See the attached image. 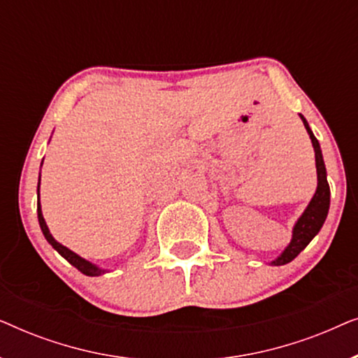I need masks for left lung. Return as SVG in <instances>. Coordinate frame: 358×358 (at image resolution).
<instances>
[{
	"label": "left lung",
	"instance_id": "obj_1",
	"mask_svg": "<svg viewBox=\"0 0 358 358\" xmlns=\"http://www.w3.org/2000/svg\"><path fill=\"white\" fill-rule=\"evenodd\" d=\"M301 117L303 124H305V129L310 135L313 148H315V158H316V173H317V187L316 192L313 195L311 202L308 203V207L305 208V212L301 213V217L298 218V222L293 227V234H292V241L288 246L285 248L280 256H278L275 261H272V266H283V264L292 262L298 254H300L303 249H305L308 244L311 243V239L320 233V229L322 228V224L326 222L327 212H329V202H331V190H329V184H327V178H326V166H324V159H322V153H321V146L320 141L316 140V136L313 135V131L308 125V122L305 117Z\"/></svg>",
	"mask_w": 358,
	"mask_h": 358
}]
</instances>
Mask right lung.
<instances>
[{"label":"right lung","mask_w":358,"mask_h":358,"mask_svg":"<svg viewBox=\"0 0 358 358\" xmlns=\"http://www.w3.org/2000/svg\"><path fill=\"white\" fill-rule=\"evenodd\" d=\"M38 187H41V178H38V185H37V195H38ZM37 217H38V224H41V229L43 233V236L48 243L52 244V248L55 249V251L60 254L62 257H65L68 262L71 264V266H75L78 271L85 273V275H90V277H97V275H102V273H106L107 271L106 268H101L97 267L96 264H92L90 261H86V259H83L81 256H78L76 252H73L71 249H68L66 246H63L57 241L55 238L50 234V229H48L45 220H43V215H42V207H41V202H37Z\"/></svg>","instance_id":"add662e5"}]
</instances>
